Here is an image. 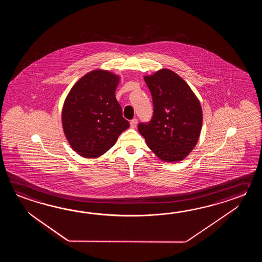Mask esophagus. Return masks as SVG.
I'll use <instances>...</instances> for the list:
<instances>
[{
  "label": "esophagus",
  "instance_id": "34e87169",
  "mask_svg": "<svg viewBox=\"0 0 262 262\" xmlns=\"http://www.w3.org/2000/svg\"><path fill=\"white\" fill-rule=\"evenodd\" d=\"M137 124H138V120H137V119H133L132 121H130V126H131V128H136V127H137Z\"/></svg>",
  "mask_w": 262,
  "mask_h": 262
}]
</instances>
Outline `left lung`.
Instances as JSON below:
<instances>
[{"label": "left lung", "instance_id": "left-lung-1", "mask_svg": "<svg viewBox=\"0 0 262 262\" xmlns=\"http://www.w3.org/2000/svg\"><path fill=\"white\" fill-rule=\"evenodd\" d=\"M144 80L152 96L154 115L150 123H139V134L162 161H182L201 136V102L189 85L170 69L144 76Z\"/></svg>", "mask_w": 262, "mask_h": 262}]
</instances>
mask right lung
<instances>
[{"label":"right lung","instance_id":"1","mask_svg":"<svg viewBox=\"0 0 262 262\" xmlns=\"http://www.w3.org/2000/svg\"><path fill=\"white\" fill-rule=\"evenodd\" d=\"M120 76L103 69L84 75L68 93L61 124L73 150L85 158L106 154L129 127L115 97Z\"/></svg>","mask_w":262,"mask_h":262}]
</instances>
